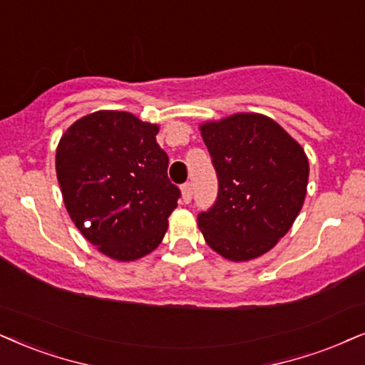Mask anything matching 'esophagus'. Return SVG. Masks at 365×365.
Masks as SVG:
<instances>
[{"label": "esophagus", "instance_id": "esophagus-1", "mask_svg": "<svg viewBox=\"0 0 365 365\" xmlns=\"http://www.w3.org/2000/svg\"><path fill=\"white\" fill-rule=\"evenodd\" d=\"M181 192H182V201L184 203H190L192 200V184L186 182L181 186Z\"/></svg>", "mask_w": 365, "mask_h": 365}]
</instances>
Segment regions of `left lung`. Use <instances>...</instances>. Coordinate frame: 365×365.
I'll return each instance as SVG.
<instances>
[{"mask_svg":"<svg viewBox=\"0 0 365 365\" xmlns=\"http://www.w3.org/2000/svg\"><path fill=\"white\" fill-rule=\"evenodd\" d=\"M200 130L218 175V196L197 215V227L225 259L260 257L303 208L308 157L281 125L259 113L206 121Z\"/></svg>","mask_w":365,"mask_h":365,"instance_id":"left-lung-1","label":"left lung"}]
</instances>
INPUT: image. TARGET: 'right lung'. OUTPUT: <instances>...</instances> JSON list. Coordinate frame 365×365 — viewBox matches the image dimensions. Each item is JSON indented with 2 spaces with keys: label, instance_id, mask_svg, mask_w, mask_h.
<instances>
[{
  "label": "right lung",
  "instance_id": "add662e5",
  "mask_svg": "<svg viewBox=\"0 0 365 365\" xmlns=\"http://www.w3.org/2000/svg\"><path fill=\"white\" fill-rule=\"evenodd\" d=\"M157 133L159 125L101 110L74 121L57 145L67 213L88 242L121 262L157 249L181 196Z\"/></svg>",
  "mask_w": 365,
  "mask_h": 365
}]
</instances>
